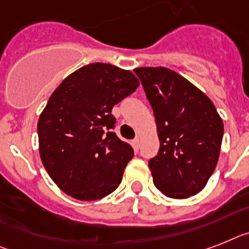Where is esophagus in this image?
<instances>
[{
  "label": "esophagus",
  "instance_id": "esophagus-1",
  "mask_svg": "<svg viewBox=\"0 0 249 249\" xmlns=\"http://www.w3.org/2000/svg\"><path fill=\"white\" fill-rule=\"evenodd\" d=\"M132 145H133V147H135V149L139 150V147H140V137H136V139L133 140Z\"/></svg>",
  "mask_w": 249,
  "mask_h": 249
}]
</instances>
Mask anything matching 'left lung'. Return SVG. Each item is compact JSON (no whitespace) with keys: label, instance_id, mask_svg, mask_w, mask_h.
<instances>
[{"label":"left lung","instance_id":"left-lung-1","mask_svg":"<svg viewBox=\"0 0 249 249\" xmlns=\"http://www.w3.org/2000/svg\"><path fill=\"white\" fill-rule=\"evenodd\" d=\"M151 104L159 153L149 160L154 184L172 198H187L206 186L220 155L224 124L210 98L166 67L133 70Z\"/></svg>","mask_w":249,"mask_h":249}]
</instances>
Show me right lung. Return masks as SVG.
<instances>
[{
    "mask_svg": "<svg viewBox=\"0 0 249 249\" xmlns=\"http://www.w3.org/2000/svg\"><path fill=\"white\" fill-rule=\"evenodd\" d=\"M139 85L131 71L96 62L76 70L52 92L38 120L39 155L65 194L94 201L120 186L133 149L112 131V108Z\"/></svg>",
    "mask_w": 249,
    "mask_h": 249,
    "instance_id": "obj_1",
    "label": "right lung"
}]
</instances>
